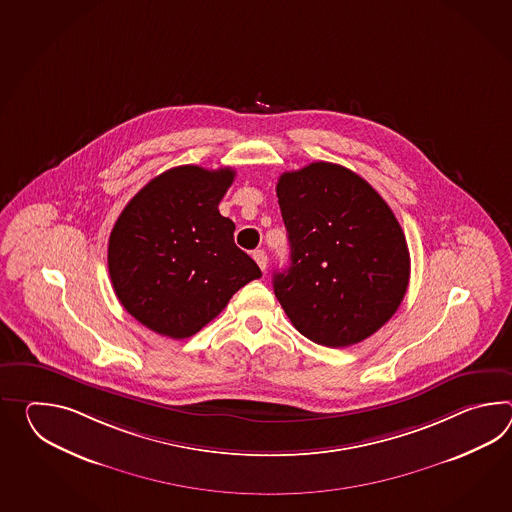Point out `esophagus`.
Wrapping results in <instances>:
<instances>
[{"mask_svg": "<svg viewBox=\"0 0 512 512\" xmlns=\"http://www.w3.org/2000/svg\"><path fill=\"white\" fill-rule=\"evenodd\" d=\"M253 259L259 264V268H261L262 272H266V268H268V257H266L264 250L253 251Z\"/></svg>", "mask_w": 512, "mask_h": 512, "instance_id": "1", "label": "esophagus"}]
</instances>
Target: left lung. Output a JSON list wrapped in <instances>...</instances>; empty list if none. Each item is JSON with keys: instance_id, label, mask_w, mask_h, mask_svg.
<instances>
[{"instance_id": "left-lung-1", "label": "left lung", "mask_w": 512, "mask_h": 512, "mask_svg": "<svg viewBox=\"0 0 512 512\" xmlns=\"http://www.w3.org/2000/svg\"><path fill=\"white\" fill-rule=\"evenodd\" d=\"M277 198L290 266L273 290L303 336L325 347L360 343L397 312L409 283V251L391 207L336 163L284 172Z\"/></svg>"}]
</instances>
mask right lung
Wrapping results in <instances>:
<instances>
[{
    "instance_id": "obj_1",
    "label": "right lung",
    "mask_w": 512,
    "mask_h": 512,
    "mask_svg": "<svg viewBox=\"0 0 512 512\" xmlns=\"http://www.w3.org/2000/svg\"><path fill=\"white\" fill-rule=\"evenodd\" d=\"M233 180L229 167H174L150 180L115 222L108 240L115 296L161 336H193L262 275L218 211Z\"/></svg>"
}]
</instances>
